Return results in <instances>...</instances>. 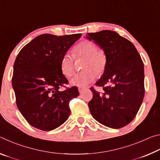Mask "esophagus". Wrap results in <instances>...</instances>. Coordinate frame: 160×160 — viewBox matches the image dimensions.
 Here are the masks:
<instances>
[{"instance_id": "obj_1", "label": "esophagus", "mask_w": 160, "mask_h": 160, "mask_svg": "<svg viewBox=\"0 0 160 160\" xmlns=\"http://www.w3.org/2000/svg\"><path fill=\"white\" fill-rule=\"evenodd\" d=\"M84 90H85V89H84V88H78V91H79L80 94H82L83 92H84Z\"/></svg>"}]
</instances>
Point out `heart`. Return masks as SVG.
Instances as JSON below:
<instances>
[{"label":"heart","instance_id":"1","mask_svg":"<svg viewBox=\"0 0 160 160\" xmlns=\"http://www.w3.org/2000/svg\"><path fill=\"white\" fill-rule=\"evenodd\" d=\"M73 56L83 58L82 72H78L70 80V84L74 86L84 88L90 84L104 72L107 65V56L102 48H97L95 43L85 40L78 44L73 48ZM62 73L67 78L74 73L73 57L69 53H65L61 60Z\"/></svg>","mask_w":160,"mask_h":160}]
</instances>
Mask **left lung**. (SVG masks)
I'll list each match as a JSON object with an SVG mask.
<instances>
[{"mask_svg":"<svg viewBox=\"0 0 160 160\" xmlns=\"http://www.w3.org/2000/svg\"><path fill=\"white\" fill-rule=\"evenodd\" d=\"M105 51L107 65L95 83L103 87L99 94L90 88L93 97L88 103L93 118L111 128L128 125L136 116L145 94L144 65L135 46L111 30L88 33L86 36Z\"/></svg>","mask_w":160,"mask_h":160,"instance_id":"left-lung-1","label":"left lung"}]
</instances>
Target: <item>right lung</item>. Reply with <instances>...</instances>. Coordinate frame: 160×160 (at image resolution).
Returning <instances> with one entry per match:
<instances>
[{"label":"right lung","instance_id":"1","mask_svg":"<svg viewBox=\"0 0 160 160\" xmlns=\"http://www.w3.org/2000/svg\"><path fill=\"white\" fill-rule=\"evenodd\" d=\"M81 34L64 36L44 34L34 38L18 53L12 85L16 104L27 121L42 131H52L69 117L70 99L79 95L76 87L61 91L68 80L61 60Z\"/></svg>","mask_w":160,"mask_h":160}]
</instances>
